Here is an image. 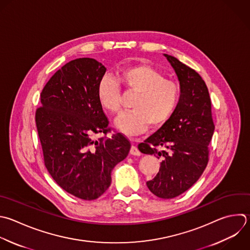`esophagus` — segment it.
<instances>
[{"label":"esophagus","mask_w":250,"mask_h":250,"mask_svg":"<svg viewBox=\"0 0 250 250\" xmlns=\"http://www.w3.org/2000/svg\"><path fill=\"white\" fill-rule=\"evenodd\" d=\"M130 153L132 154V155H136V156H139V155H141V152H140V150L138 149V147L136 146H131V149H130Z\"/></svg>","instance_id":"34e87169"}]
</instances>
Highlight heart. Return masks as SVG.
<instances>
[{
  "instance_id": "1",
  "label": "heart",
  "mask_w": 250,
  "mask_h": 250,
  "mask_svg": "<svg viewBox=\"0 0 250 250\" xmlns=\"http://www.w3.org/2000/svg\"><path fill=\"white\" fill-rule=\"evenodd\" d=\"M117 82L128 92L137 93L131 108L115 121L118 130L127 136L145 133L149 125L159 127L172 115L180 99L177 83L164 78L163 74L149 65L126 67L116 75ZM98 100L102 107L116 114L121 109L119 86L111 77H104L98 86Z\"/></svg>"
}]
</instances>
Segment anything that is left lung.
Returning a JSON list of instances; mask_svg holds the SVG:
<instances>
[{"label":"left lung","instance_id":"8db88e82","mask_svg":"<svg viewBox=\"0 0 250 250\" xmlns=\"http://www.w3.org/2000/svg\"><path fill=\"white\" fill-rule=\"evenodd\" d=\"M163 56L180 82L179 103L162 127L138 147L161 159L158 173L146 186L156 196L169 199L188 190L203 173L215 126L208 89L200 75L178 59Z\"/></svg>","mask_w":250,"mask_h":250}]
</instances>
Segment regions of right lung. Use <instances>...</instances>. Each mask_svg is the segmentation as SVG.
<instances>
[{
    "mask_svg": "<svg viewBox=\"0 0 250 250\" xmlns=\"http://www.w3.org/2000/svg\"><path fill=\"white\" fill-rule=\"evenodd\" d=\"M105 71L103 63L90 58L67 62L44 87L42 106L36 111L46 168L62 188L84 200H94L109 188L112 169L131 148L120 133L92 139L109 131L98 100Z\"/></svg>",
    "mask_w": 250,
    "mask_h": 250,
    "instance_id": "1",
    "label": "right lung"
}]
</instances>
